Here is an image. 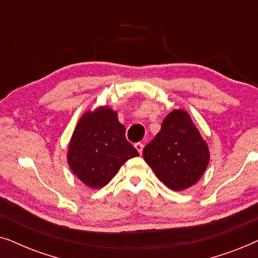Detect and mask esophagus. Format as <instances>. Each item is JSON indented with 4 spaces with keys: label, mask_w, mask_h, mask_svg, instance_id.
<instances>
[{
    "label": "esophagus",
    "mask_w": 258,
    "mask_h": 258,
    "mask_svg": "<svg viewBox=\"0 0 258 258\" xmlns=\"http://www.w3.org/2000/svg\"><path fill=\"white\" fill-rule=\"evenodd\" d=\"M135 146H136L137 151H138V152H139L140 154H142V153H143V149H144V145H143V144H142V143H137Z\"/></svg>",
    "instance_id": "1"
}]
</instances>
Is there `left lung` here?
<instances>
[{
	"instance_id": "8db88e82",
	"label": "left lung",
	"mask_w": 258,
	"mask_h": 258,
	"mask_svg": "<svg viewBox=\"0 0 258 258\" xmlns=\"http://www.w3.org/2000/svg\"><path fill=\"white\" fill-rule=\"evenodd\" d=\"M143 156L159 180L173 191L197 183L210 159L207 143L183 109L166 115L160 132L144 147Z\"/></svg>"
}]
</instances>
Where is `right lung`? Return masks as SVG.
Returning a JSON list of instances; mask_svg holds the SVG:
<instances>
[{"mask_svg": "<svg viewBox=\"0 0 258 258\" xmlns=\"http://www.w3.org/2000/svg\"><path fill=\"white\" fill-rule=\"evenodd\" d=\"M138 151L125 137V127L108 107L87 112L79 120L68 149V164L87 186H105L120 166Z\"/></svg>", "mask_w": 258, "mask_h": 258, "instance_id": "right-lung-1", "label": "right lung"}]
</instances>
